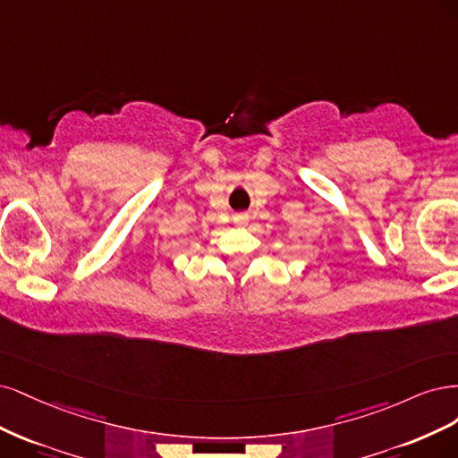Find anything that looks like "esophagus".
<instances>
[{
    "label": "esophagus",
    "instance_id": "34e87169",
    "mask_svg": "<svg viewBox=\"0 0 458 458\" xmlns=\"http://www.w3.org/2000/svg\"><path fill=\"white\" fill-rule=\"evenodd\" d=\"M233 223L240 225V226H242V225H247V215H243V213L235 215V216H233Z\"/></svg>",
    "mask_w": 458,
    "mask_h": 458
}]
</instances>
